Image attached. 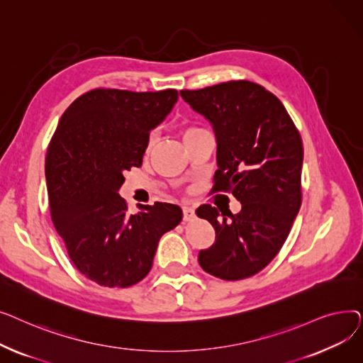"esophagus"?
Here are the masks:
<instances>
[{
    "instance_id": "esophagus-1",
    "label": "esophagus",
    "mask_w": 363,
    "mask_h": 363,
    "mask_svg": "<svg viewBox=\"0 0 363 363\" xmlns=\"http://www.w3.org/2000/svg\"><path fill=\"white\" fill-rule=\"evenodd\" d=\"M182 212H184V220L185 222H191V220L196 219V211L193 207H184Z\"/></svg>"
}]
</instances>
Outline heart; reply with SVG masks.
Wrapping results in <instances>:
<instances>
[{
    "label": "heart",
    "instance_id": "heart-1",
    "mask_svg": "<svg viewBox=\"0 0 363 363\" xmlns=\"http://www.w3.org/2000/svg\"><path fill=\"white\" fill-rule=\"evenodd\" d=\"M197 130H200V129H197V128H189V129H186V130L184 132V137H185V135H189V133H194V132H197Z\"/></svg>",
    "mask_w": 363,
    "mask_h": 363
}]
</instances>
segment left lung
Segmentation results:
<instances>
[{
    "mask_svg": "<svg viewBox=\"0 0 363 363\" xmlns=\"http://www.w3.org/2000/svg\"><path fill=\"white\" fill-rule=\"evenodd\" d=\"M179 94L213 128L215 191H231L241 203L237 215H220L211 204L197 208L216 231V242L200 252L199 263L220 279L249 278L277 256L300 211L301 137L282 103L255 82Z\"/></svg>",
    "mask_w": 363,
    "mask_h": 363,
    "instance_id": "1",
    "label": "left lung"
}]
</instances>
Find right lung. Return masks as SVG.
<instances>
[{"label": "right lung", "instance_id": "right-lung-1", "mask_svg": "<svg viewBox=\"0 0 363 363\" xmlns=\"http://www.w3.org/2000/svg\"><path fill=\"white\" fill-rule=\"evenodd\" d=\"M178 101L177 89H92L76 99L47 150L50 213L69 257L88 279L130 287L147 277L162 235L182 220L177 204L128 215L123 174L140 167L150 132Z\"/></svg>", "mask_w": 363, "mask_h": 363}]
</instances>
